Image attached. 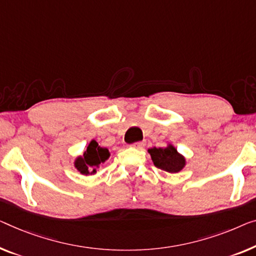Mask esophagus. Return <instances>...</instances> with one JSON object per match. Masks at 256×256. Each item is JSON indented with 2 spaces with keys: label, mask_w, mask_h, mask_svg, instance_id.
Here are the masks:
<instances>
[{
  "label": "esophagus",
  "mask_w": 256,
  "mask_h": 256,
  "mask_svg": "<svg viewBox=\"0 0 256 256\" xmlns=\"http://www.w3.org/2000/svg\"><path fill=\"white\" fill-rule=\"evenodd\" d=\"M133 148H136V150H142L144 147V141H139V142H134L133 144H131Z\"/></svg>",
  "instance_id": "34e87169"
}]
</instances>
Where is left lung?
<instances>
[{
	"label": "left lung",
	"instance_id": "1",
	"mask_svg": "<svg viewBox=\"0 0 256 256\" xmlns=\"http://www.w3.org/2000/svg\"><path fill=\"white\" fill-rule=\"evenodd\" d=\"M148 152L150 154L154 166H158V169L166 171V172H179L186 164L184 156L179 154L172 144H168L164 148L152 147L148 150Z\"/></svg>",
	"mask_w": 256,
	"mask_h": 256
}]
</instances>
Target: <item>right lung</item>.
<instances>
[{"instance_id": "1", "label": "right lung", "mask_w": 256, "mask_h": 256, "mask_svg": "<svg viewBox=\"0 0 256 256\" xmlns=\"http://www.w3.org/2000/svg\"><path fill=\"white\" fill-rule=\"evenodd\" d=\"M109 156L108 148L100 147L96 141L92 140L84 154L76 158L74 168L82 174H94L101 163H104Z\"/></svg>"}]
</instances>
